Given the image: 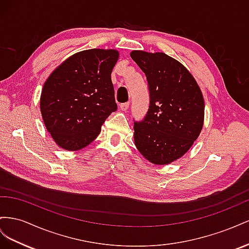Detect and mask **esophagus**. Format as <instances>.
<instances>
[{"label": "esophagus", "instance_id": "obj_1", "mask_svg": "<svg viewBox=\"0 0 249 249\" xmlns=\"http://www.w3.org/2000/svg\"><path fill=\"white\" fill-rule=\"evenodd\" d=\"M128 107H129V102H126V103L120 104V108L122 109V110H124V111H126L127 109H128Z\"/></svg>", "mask_w": 249, "mask_h": 249}]
</instances>
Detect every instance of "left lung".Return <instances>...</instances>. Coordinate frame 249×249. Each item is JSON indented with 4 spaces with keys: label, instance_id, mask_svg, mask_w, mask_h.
<instances>
[{
    "label": "left lung",
    "instance_id": "1",
    "mask_svg": "<svg viewBox=\"0 0 249 249\" xmlns=\"http://www.w3.org/2000/svg\"><path fill=\"white\" fill-rule=\"evenodd\" d=\"M147 77L150 105L134 122V144L155 165L170 164L186 153L203 126L204 100L194 77L167 54L132 51Z\"/></svg>",
    "mask_w": 249,
    "mask_h": 249
}]
</instances>
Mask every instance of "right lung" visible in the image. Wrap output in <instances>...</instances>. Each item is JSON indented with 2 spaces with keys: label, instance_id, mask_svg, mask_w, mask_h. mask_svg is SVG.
<instances>
[{
  "label": "right lung",
  "instance_id": "add662e5",
  "mask_svg": "<svg viewBox=\"0 0 249 249\" xmlns=\"http://www.w3.org/2000/svg\"><path fill=\"white\" fill-rule=\"evenodd\" d=\"M118 58L116 50H85L66 59L46 80L41 116L61 148L76 151L87 147L117 110L110 76Z\"/></svg>",
  "mask_w": 249,
  "mask_h": 249
}]
</instances>
